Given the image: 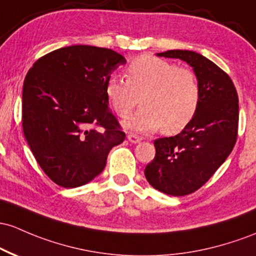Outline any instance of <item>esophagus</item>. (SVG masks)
I'll use <instances>...</instances> for the list:
<instances>
[{
	"label": "esophagus",
	"instance_id": "esophagus-1",
	"mask_svg": "<svg viewBox=\"0 0 256 256\" xmlns=\"http://www.w3.org/2000/svg\"><path fill=\"white\" fill-rule=\"evenodd\" d=\"M128 141H130L131 143H134V144H136V143H140V142L142 141L141 137L136 136V134H128Z\"/></svg>",
	"mask_w": 256,
	"mask_h": 256
}]
</instances>
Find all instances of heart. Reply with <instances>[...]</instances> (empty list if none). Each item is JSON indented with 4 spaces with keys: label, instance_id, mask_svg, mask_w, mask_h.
I'll use <instances>...</instances> for the list:
<instances>
[{
    "label": "heart",
    "instance_id": "b5f03b06",
    "mask_svg": "<svg viewBox=\"0 0 256 256\" xmlns=\"http://www.w3.org/2000/svg\"><path fill=\"white\" fill-rule=\"evenodd\" d=\"M126 81L108 78L106 96L119 116H125L142 102V108L128 115L124 128L150 134L162 128L171 134L193 119L200 100V87L194 72L153 56H142L130 63Z\"/></svg>",
    "mask_w": 256,
    "mask_h": 256
}]
</instances>
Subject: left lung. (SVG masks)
<instances>
[{"instance_id":"1","label":"left lung","mask_w":256,"mask_h":256,"mask_svg":"<svg viewBox=\"0 0 256 256\" xmlns=\"http://www.w3.org/2000/svg\"><path fill=\"white\" fill-rule=\"evenodd\" d=\"M158 57L176 58L193 68L200 100L193 119L178 134L154 141L156 156L146 166L152 187L180 196L196 192L230 156L238 130V96L228 75L193 50H171Z\"/></svg>"}]
</instances>
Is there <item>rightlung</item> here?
I'll list each match as a JSON object with an SVG mask.
<instances>
[{
    "instance_id": "obj_1",
    "label": "right lung",
    "mask_w": 256,
    "mask_h": 256,
    "mask_svg": "<svg viewBox=\"0 0 256 256\" xmlns=\"http://www.w3.org/2000/svg\"><path fill=\"white\" fill-rule=\"evenodd\" d=\"M126 60L113 50L75 44L35 62L23 86V131L41 169L58 186H84L125 140L106 85ZM97 127H102L98 130Z\"/></svg>"
}]
</instances>
